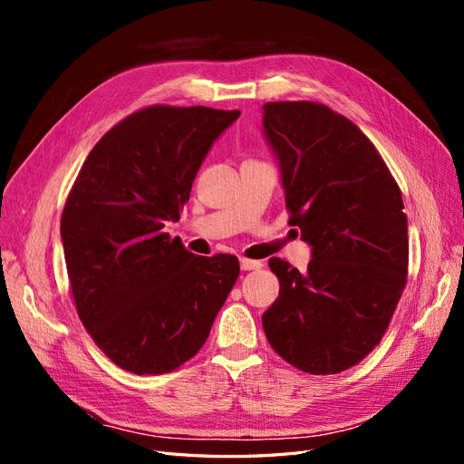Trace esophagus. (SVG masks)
Instances as JSON below:
<instances>
[{
	"label": "esophagus",
	"instance_id": "34e87169",
	"mask_svg": "<svg viewBox=\"0 0 464 464\" xmlns=\"http://www.w3.org/2000/svg\"><path fill=\"white\" fill-rule=\"evenodd\" d=\"M240 266L242 271H256V269H261L263 263L257 261V259H247V257H242L240 259Z\"/></svg>",
	"mask_w": 464,
	"mask_h": 464
}]
</instances>
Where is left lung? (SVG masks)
<instances>
[{"instance_id":"left-lung-1","label":"left lung","mask_w":464,"mask_h":464,"mask_svg":"<svg viewBox=\"0 0 464 464\" xmlns=\"http://www.w3.org/2000/svg\"><path fill=\"white\" fill-rule=\"evenodd\" d=\"M288 224L312 246L300 273L271 257L278 298L263 314L275 353L312 375L356 366L383 339L409 275L402 195L356 123L319 102H266Z\"/></svg>"}]
</instances>
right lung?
Here are the masks:
<instances>
[{"label":"right lung","mask_w":464,"mask_h":464,"mask_svg":"<svg viewBox=\"0 0 464 464\" xmlns=\"http://www.w3.org/2000/svg\"><path fill=\"white\" fill-rule=\"evenodd\" d=\"M240 110L154 104L89 152L62 215L69 288L96 346L135 375L178 370L205 344L240 261L195 256L164 232Z\"/></svg>","instance_id":"obj_1"}]
</instances>
